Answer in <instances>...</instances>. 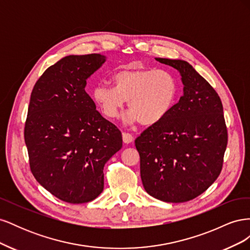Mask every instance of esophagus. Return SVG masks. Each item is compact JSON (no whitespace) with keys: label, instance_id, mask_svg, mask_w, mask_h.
<instances>
[{"label":"esophagus","instance_id":"obj_1","mask_svg":"<svg viewBox=\"0 0 250 250\" xmlns=\"http://www.w3.org/2000/svg\"><path fill=\"white\" fill-rule=\"evenodd\" d=\"M122 138H123V142L126 143V144H129L133 141V135L129 132H123Z\"/></svg>","mask_w":250,"mask_h":250}]
</instances>
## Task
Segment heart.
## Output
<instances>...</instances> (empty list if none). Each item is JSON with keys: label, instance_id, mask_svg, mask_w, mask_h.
Wrapping results in <instances>:
<instances>
[{"label": "heart", "instance_id": "b5f03b06", "mask_svg": "<svg viewBox=\"0 0 250 250\" xmlns=\"http://www.w3.org/2000/svg\"><path fill=\"white\" fill-rule=\"evenodd\" d=\"M111 86L97 85L93 99L107 119H117L125 102L127 119L145 126L160 123L167 117L178 96V82L166 70L125 69L112 74Z\"/></svg>", "mask_w": 250, "mask_h": 250}]
</instances>
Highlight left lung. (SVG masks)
<instances>
[{
    "label": "left lung",
    "instance_id": "8db88e82",
    "mask_svg": "<svg viewBox=\"0 0 250 250\" xmlns=\"http://www.w3.org/2000/svg\"><path fill=\"white\" fill-rule=\"evenodd\" d=\"M176 69L184 96L169 115L135 140L146 192L165 202H186L206 192L222 170L228 145L216 90L185 60L155 58Z\"/></svg>",
    "mask_w": 250,
    "mask_h": 250
}]
</instances>
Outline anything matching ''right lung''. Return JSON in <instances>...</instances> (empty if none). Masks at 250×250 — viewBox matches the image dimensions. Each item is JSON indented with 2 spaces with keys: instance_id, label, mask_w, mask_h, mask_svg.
Listing matches in <instances>:
<instances>
[{
  "instance_id": "add662e5",
  "label": "right lung",
  "mask_w": 250,
  "mask_h": 250,
  "mask_svg": "<svg viewBox=\"0 0 250 250\" xmlns=\"http://www.w3.org/2000/svg\"><path fill=\"white\" fill-rule=\"evenodd\" d=\"M100 54L70 55L43 72L32 89L25 143L35 179L58 199L85 203L104 188V165L122 148V133L85 92L105 62Z\"/></svg>"
}]
</instances>
